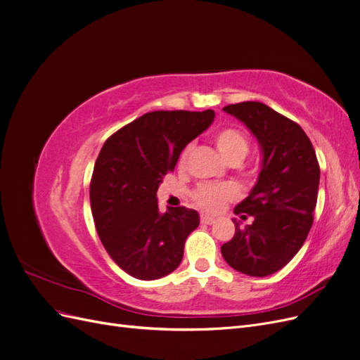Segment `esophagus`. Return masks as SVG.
Here are the masks:
<instances>
[{
  "instance_id": "esophagus-1",
  "label": "esophagus",
  "mask_w": 360,
  "mask_h": 360,
  "mask_svg": "<svg viewBox=\"0 0 360 360\" xmlns=\"http://www.w3.org/2000/svg\"><path fill=\"white\" fill-rule=\"evenodd\" d=\"M201 222L205 225H212L214 222V217H212L209 214H201Z\"/></svg>"
}]
</instances>
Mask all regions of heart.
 <instances>
[{"instance_id":"1","label":"heart","mask_w":360,"mask_h":360,"mask_svg":"<svg viewBox=\"0 0 360 360\" xmlns=\"http://www.w3.org/2000/svg\"><path fill=\"white\" fill-rule=\"evenodd\" d=\"M214 144L217 151H219L221 156L225 162H242L245 156L248 155L249 144L246 136L240 132V130L236 127H225L221 129L219 132L214 136ZM191 146H188L181 151L179 158V168L184 169L186 168L188 158H189ZM238 189L233 184H200V186L195 188L191 193V198L193 204L200 207L204 212L217 213L221 212L224 207L238 198Z\"/></svg>"}]
</instances>
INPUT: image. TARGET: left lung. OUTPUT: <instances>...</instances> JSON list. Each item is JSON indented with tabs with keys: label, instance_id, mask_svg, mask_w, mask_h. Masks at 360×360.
Listing matches in <instances>:
<instances>
[{
	"label": "left lung",
	"instance_id": "1",
	"mask_svg": "<svg viewBox=\"0 0 360 360\" xmlns=\"http://www.w3.org/2000/svg\"><path fill=\"white\" fill-rule=\"evenodd\" d=\"M254 134L263 153L258 181L234 213L252 224L240 226L222 245L221 252L233 269L249 276H269L299 252L314 221L320 165L308 135L292 120L261 102L228 105Z\"/></svg>",
	"mask_w": 360,
	"mask_h": 360
}]
</instances>
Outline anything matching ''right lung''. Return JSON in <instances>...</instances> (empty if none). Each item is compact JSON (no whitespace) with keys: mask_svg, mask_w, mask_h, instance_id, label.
<instances>
[{"mask_svg":"<svg viewBox=\"0 0 360 360\" xmlns=\"http://www.w3.org/2000/svg\"><path fill=\"white\" fill-rule=\"evenodd\" d=\"M214 111H153L105 141L90 201L97 234L120 269L136 279L167 276L181 263L200 216L186 207L160 213L156 192L181 150L209 127Z\"/></svg>","mask_w":360,"mask_h":360,"instance_id":"right-lung-1","label":"right lung"}]
</instances>
